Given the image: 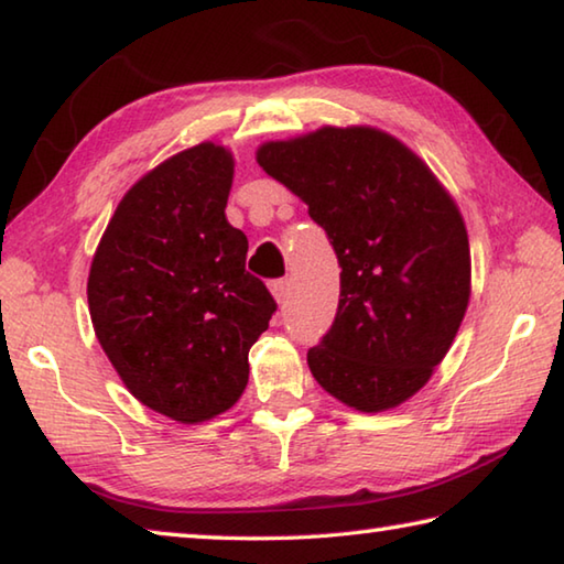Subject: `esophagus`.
Listing matches in <instances>:
<instances>
[{
  "instance_id": "1",
  "label": "esophagus",
  "mask_w": 564,
  "mask_h": 564,
  "mask_svg": "<svg viewBox=\"0 0 564 564\" xmlns=\"http://www.w3.org/2000/svg\"><path fill=\"white\" fill-rule=\"evenodd\" d=\"M269 289H271L275 301L285 303V299H289V291H291V283H289V279H279V281H271Z\"/></svg>"
}]
</instances>
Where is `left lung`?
<instances>
[{
  "mask_svg": "<svg viewBox=\"0 0 564 564\" xmlns=\"http://www.w3.org/2000/svg\"><path fill=\"white\" fill-rule=\"evenodd\" d=\"M263 172L308 204L340 261V303L308 367L365 414L394 409L444 360L470 299L466 224L404 142L370 126H323L256 150Z\"/></svg>",
  "mask_w": 564,
  "mask_h": 564,
  "instance_id": "8db88e82",
  "label": "left lung"
}]
</instances>
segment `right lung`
Instances as JSON below:
<instances>
[{
  "label": "right lung",
  "mask_w": 564,
  "mask_h": 564,
  "mask_svg": "<svg viewBox=\"0 0 564 564\" xmlns=\"http://www.w3.org/2000/svg\"><path fill=\"white\" fill-rule=\"evenodd\" d=\"M231 180L234 158L217 142L160 162L120 199L88 273L110 365L138 402L180 424L239 402L249 350L275 311L224 214Z\"/></svg>",
  "instance_id": "add662e5"
}]
</instances>
